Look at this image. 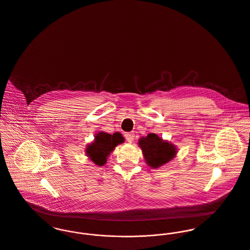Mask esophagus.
Segmentation results:
<instances>
[{"label":"esophagus","mask_w":250,"mask_h":250,"mask_svg":"<svg viewBox=\"0 0 250 250\" xmlns=\"http://www.w3.org/2000/svg\"><path fill=\"white\" fill-rule=\"evenodd\" d=\"M125 137L127 142L131 143V142L134 140L135 136H134V133H133V132H126V133L125 134Z\"/></svg>","instance_id":"34e87169"}]
</instances>
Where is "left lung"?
<instances>
[{
	"mask_svg": "<svg viewBox=\"0 0 250 250\" xmlns=\"http://www.w3.org/2000/svg\"><path fill=\"white\" fill-rule=\"evenodd\" d=\"M138 144L146 164L151 167H158L166 164L176 154L175 146L163 141L155 133H149L146 137H142Z\"/></svg>",
	"mask_w": 250,
	"mask_h": 250,
	"instance_id": "left-lung-1",
	"label": "left lung"
}]
</instances>
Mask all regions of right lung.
<instances>
[{"label":"right lung","mask_w":250,"mask_h":250,"mask_svg":"<svg viewBox=\"0 0 250 250\" xmlns=\"http://www.w3.org/2000/svg\"><path fill=\"white\" fill-rule=\"evenodd\" d=\"M125 139L121 133L115 132L109 134L105 132H99L95 141L86 148L87 156L98 166H104L107 161V156L111 153L116 146L124 143Z\"/></svg>","instance_id":"add662e5"}]
</instances>
